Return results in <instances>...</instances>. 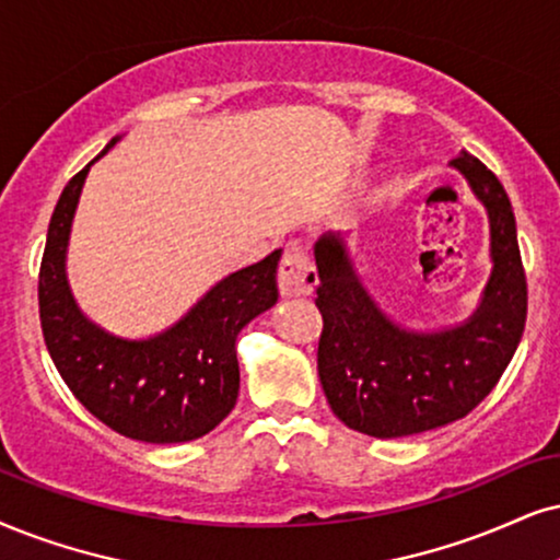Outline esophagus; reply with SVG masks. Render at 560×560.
I'll return each mask as SVG.
<instances>
[{
  "mask_svg": "<svg viewBox=\"0 0 560 560\" xmlns=\"http://www.w3.org/2000/svg\"><path fill=\"white\" fill-rule=\"evenodd\" d=\"M317 284L315 266L310 264V258L304 256L300 247H292V250L284 253L279 266V292L287 300L292 296H310Z\"/></svg>",
  "mask_w": 560,
  "mask_h": 560,
  "instance_id": "esophagus-1",
  "label": "esophagus"
}]
</instances>
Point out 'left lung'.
<instances>
[{
	"instance_id": "left-lung-1",
	"label": "left lung",
	"mask_w": 560,
	"mask_h": 560,
	"mask_svg": "<svg viewBox=\"0 0 560 560\" xmlns=\"http://www.w3.org/2000/svg\"><path fill=\"white\" fill-rule=\"evenodd\" d=\"M452 167L483 203L491 276L463 323L413 330L393 320L366 292L343 235L315 243L323 336L317 374L332 413L377 439L421 434L465 419L497 387L522 341L527 281L504 186L483 162L459 152Z\"/></svg>"
}]
</instances>
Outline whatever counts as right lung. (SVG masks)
<instances>
[{
	"instance_id": "right-lung-1",
	"label": "right lung",
	"mask_w": 560,
	"mask_h": 560,
	"mask_svg": "<svg viewBox=\"0 0 560 560\" xmlns=\"http://www.w3.org/2000/svg\"><path fill=\"white\" fill-rule=\"evenodd\" d=\"M61 190L38 276L40 328L56 370L74 398L118 434L150 444H178L209 434L235 408L240 393L237 336L279 300L281 250L224 276L170 328L124 338L90 320L67 279V247L90 167Z\"/></svg>"
}]
</instances>
